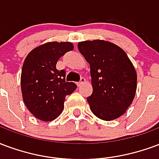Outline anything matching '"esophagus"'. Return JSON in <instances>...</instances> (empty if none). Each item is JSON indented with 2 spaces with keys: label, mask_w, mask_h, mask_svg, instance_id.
Returning a JSON list of instances; mask_svg holds the SVG:
<instances>
[{
  "label": "esophagus",
  "mask_w": 159,
  "mask_h": 159,
  "mask_svg": "<svg viewBox=\"0 0 159 159\" xmlns=\"http://www.w3.org/2000/svg\"><path fill=\"white\" fill-rule=\"evenodd\" d=\"M84 83H85V79L82 77V78L80 79V81L77 83V85H78V86H80V85H82V84H84Z\"/></svg>",
  "instance_id": "obj_1"
}]
</instances>
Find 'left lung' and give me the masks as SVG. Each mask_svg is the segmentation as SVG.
<instances>
[{
  "label": "left lung",
  "instance_id": "1",
  "mask_svg": "<svg viewBox=\"0 0 159 159\" xmlns=\"http://www.w3.org/2000/svg\"><path fill=\"white\" fill-rule=\"evenodd\" d=\"M78 49L91 68L93 91L87 101L91 112L106 121L118 119L135 95L137 75L131 61L122 48L106 40L79 42Z\"/></svg>",
  "mask_w": 159,
  "mask_h": 159
}]
</instances>
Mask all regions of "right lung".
<instances>
[{
    "label": "right lung",
    "instance_id": "1",
    "mask_svg": "<svg viewBox=\"0 0 159 159\" xmlns=\"http://www.w3.org/2000/svg\"><path fill=\"white\" fill-rule=\"evenodd\" d=\"M74 49L71 42H47L28 54L21 74V91L29 111L47 122L61 114L66 96L75 91L74 82H66V72L56 68L59 58Z\"/></svg>",
    "mask_w": 159,
    "mask_h": 159
}]
</instances>
